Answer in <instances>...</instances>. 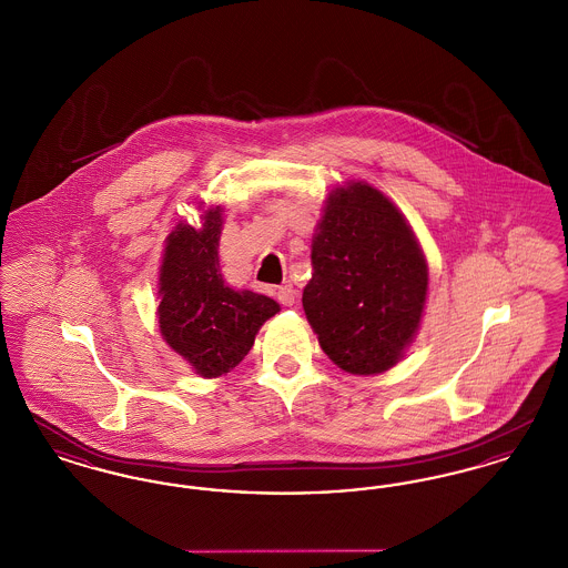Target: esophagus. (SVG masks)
Wrapping results in <instances>:
<instances>
[{
  "mask_svg": "<svg viewBox=\"0 0 568 568\" xmlns=\"http://www.w3.org/2000/svg\"><path fill=\"white\" fill-rule=\"evenodd\" d=\"M276 297H278V302H281L283 306H294V302H296V290H294L290 283H285V285H281V287L276 290Z\"/></svg>",
  "mask_w": 568,
  "mask_h": 568,
  "instance_id": "esophagus-1",
  "label": "esophagus"
}]
</instances>
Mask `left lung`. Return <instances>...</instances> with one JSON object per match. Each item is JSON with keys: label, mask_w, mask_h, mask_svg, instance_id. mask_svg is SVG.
Here are the masks:
<instances>
[{"label": "left lung", "mask_w": 568, "mask_h": 568, "mask_svg": "<svg viewBox=\"0 0 568 568\" xmlns=\"http://www.w3.org/2000/svg\"><path fill=\"white\" fill-rule=\"evenodd\" d=\"M302 306L322 349L352 375L392 368L426 304L428 266L405 216L366 183L327 195Z\"/></svg>", "instance_id": "obj_1"}]
</instances>
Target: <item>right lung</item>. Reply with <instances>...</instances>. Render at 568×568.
Here are the masks:
<instances>
[{"instance_id": "obj_1", "label": "right lung", "mask_w": 568, "mask_h": 568, "mask_svg": "<svg viewBox=\"0 0 568 568\" xmlns=\"http://www.w3.org/2000/svg\"><path fill=\"white\" fill-rule=\"evenodd\" d=\"M221 223L219 206L200 230L179 223L168 236L160 274L163 338L209 378L241 364L257 329L278 313L272 297L225 285L216 253Z\"/></svg>"}]
</instances>
